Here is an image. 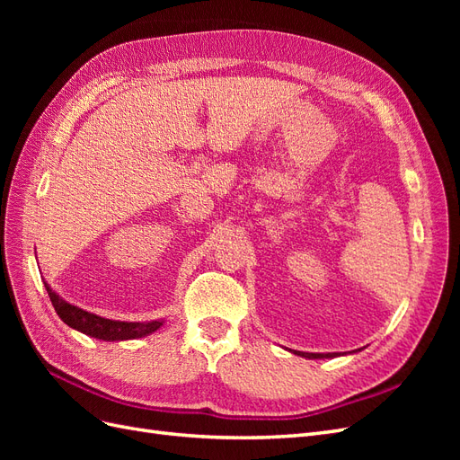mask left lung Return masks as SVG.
I'll list each match as a JSON object with an SVG mask.
<instances>
[{"label": "left lung", "instance_id": "8db88e82", "mask_svg": "<svg viewBox=\"0 0 460 460\" xmlns=\"http://www.w3.org/2000/svg\"><path fill=\"white\" fill-rule=\"evenodd\" d=\"M291 353L297 355V357H303V358H333V357H340V353H305V351H291Z\"/></svg>", "mask_w": 460, "mask_h": 460}]
</instances>
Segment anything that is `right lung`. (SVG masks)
I'll return each mask as SVG.
<instances>
[{"instance_id": "1", "label": "right lung", "mask_w": 460, "mask_h": 460, "mask_svg": "<svg viewBox=\"0 0 460 460\" xmlns=\"http://www.w3.org/2000/svg\"><path fill=\"white\" fill-rule=\"evenodd\" d=\"M48 296L51 299V305L55 307V313L59 314V318L66 326H71L73 330H78L82 333H86L90 338L95 340H103V341H127V340H137V338H146L149 333L157 332L164 320H149V323H127V320H111L105 316H100L95 313L84 311L76 307V305L65 301L58 291H53L48 282H44Z\"/></svg>"}]
</instances>
